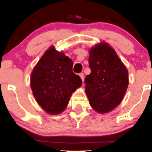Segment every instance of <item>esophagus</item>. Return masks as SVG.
Listing matches in <instances>:
<instances>
[{"label": "esophagus", "instance_id": "1", "mask_svg": "<svg viewBox=\"0 0 152 152\" xmlns=\"http://www.w3.org/2000/svg\"><path fill=\"white\" fill-rule=\"evenodd\" d=\"M79 76H80V77H81V78L82 81H84V74H83V73H81V74H79Z\"/></svg>", "mask_w": 152, "mask_h": 152}]
</instances>
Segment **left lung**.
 Wrapping results in <instances>:
<instances>
[{"label": "left lung", "mask_w": 152, "mask_h": 152, "mask_svg": "<svg viewBox=\"0 0 152 152\" xmlns=\"http://www.w3.org/2000/svg\"><path fill=\"white\" fill-rule=\"evenodd\" d=\"M91 74L85 78L86 94L97 112L107 113L121 103L129 85L128 71L115 50L106 43L89 51Z\"/></svg>", "instance_id": "obj_1"}]
</instances>
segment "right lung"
<instances>
[{
    "instance_id": "1",
    "label": "right lung",
    "mask_w": 152,
    "mask_h": 152,
    "mask_svg": "<svg viewBox=\"0 0 152 152\" xmlns=\"http://www.w3.org/2000/svg\"><path fill=\"white\" fill-rule=\"evenodd\" d=\"M73 64L70 58L51 46L33 70L31 78L33 94L48 114L61 113L73 92L81 86L80 76L72 71Z\"/></svg>"
}]
</instances>
